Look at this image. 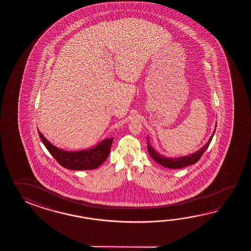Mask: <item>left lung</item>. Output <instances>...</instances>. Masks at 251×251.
Returning <instances> with one entry per match:
<instances>
[{"instance_id":"8db88e82","label":"left lung","mask_w":251,"mask_h":251,"mask_svg":"<svg viewBox=\"0 0 251 251\" xmlns=\"http://www.w3.org/2000/svg\"><path fill=\"white\" fill-rule=\"evenodd\" d=\"M216 125H217V124H215V129H216ZM215 129H214V131H213L212 136L209 139L208 142L204 144L201 149L198 150V151L194 152L192 154L184 156V157H176H176H175V158L165 157V156H163V155L160 154L157 151H155V150L153 149V147L151 146V144H150L149 143V138H148V136H147V147H148V151H149L151 157L157 163H159L160 165L163 166V167H165V168L176 170V169H181V168L187 167V166L193 165V164H195L196 162H198L199 159L202 157L203 152L208 148L209 144H210L212 139H213V134L215 133Z\"/></svg>"}]
</instances>
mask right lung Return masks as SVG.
Listing matches in <instances>:
<instances>
[{
  "mask_svg": "<svg viewBox=\"0 0 251 251\" xmlns=\"http://www.w3.org/2000/svg\"><path fill=\"white\" fill-rule=\"evenodd\" d=\"M38 132L43 144L50 154L53 156L60 165L72 171H89L99 168L107 160L114 139L113 137L104 139L100 144L90 149L69 151L55 147L48 142L40 131L38 130Z\"/></svg>",
  "mask_w": 251,
  "mask_h": 251,
  "instance_id": "add662e5",
  "label": "right lung"
}]
</instances>
